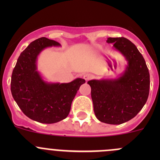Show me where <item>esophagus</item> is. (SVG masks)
<instances>
[{
  "mask_svg": "<svg viewBox=\"0 0 160 160\" xmlns=\"http://www.w3.org/2000/svg\"><path fill=\"white\" fill-rule=\"evenodd\" d=\"M83 79L86 80V81H88V80H91V79L93 78V75H92V74H90V73H86V74H84V75H83Z\"/></svg>",
  "mask_w": 160,
  "mask_h": 160,
  "instance_id": "1",
  "label": "esophagus"
}]
</instances>
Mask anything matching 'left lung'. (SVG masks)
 Listing matches in <instances>:
<instances>
[{"label": "left lung", "mask_w": 160, "mask_h": 160, "mask_svg": "<svg viewBox=\"0 0 160 160\" xmlns=\"http://www.w3.org/2000/svg\"><path fill=\"white\" fill-rule=\"evenodd\" d=\"M108 43L128 61L123 74L115 80H92L91 98L97 118L110 125H120L133 118L149 97L150 78L142 55L127 38H108Z\"/></svg>", "instance_id": "1"}]
</instances>
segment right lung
<instances>
[{
	"label": "right lung",
	"instance_id": "1",
	"mask_svg": "<svg viewBox=\"0 0 160 160\" xmlns=\"http://www.w3.org/2000/svg\"><path fill=\"white\" fill-rule=\"evenodd\" d=\"M59 46L45 37L35 40L21 53L12 72L13 98L27 117L40 123L52 124L65 119L77 90L85 83L82 78L68 83H50L42 80L37 71V57L46 48Z\"/></svg>",
	"mask_w": 160,
	"mask_h": 160
}]
</instances>
